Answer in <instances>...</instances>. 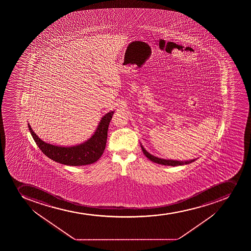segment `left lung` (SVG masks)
I'll return each instance as SVG.
<instances>
[{"mask_svg": "<svg viewBox=\"0 0 251 251\" xmlns=\"http://www.w3.org/2000/svg\"><path fill=\"white\" fill-rule=\"evenodd\" d=\"M142 147V151L144 153L145 155L152 162L156 163V164H162V165H167V166H179V165H184V164H189L195 161L196 159H190V160H173V159H161V158H158V157L154 156L153 154H150L149 152L147 151V150L145 149L143 146L141 144Z\"/></svg>", "mask_w": 251, "mask_h": 251, "instance_id": "1", "label": "left lung"}]
</instances>
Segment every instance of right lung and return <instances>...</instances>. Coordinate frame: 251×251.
<instances>
[{
	"mask_svg": "<svg viewBox=\"0 0 251 251\" xmlns=\"http://www.w3.org/2000/svg\"><path fill=\"white\" fill-rule=\"evenodd\" d=\"M114 111L104 114L100 121L94 134L81 144L72 147H59L40 139L28 125V129L37 147L48 158L60 164L70 166H82L97 162L104 153L106 146L107 132Z\"/></svg>",
	"mask_w": 251,
	"mask_h": 251,
	"instance_id": "obj_1",
	"label": "right lung"
}]
</instances>
